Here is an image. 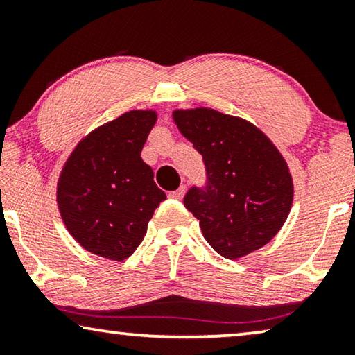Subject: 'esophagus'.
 Returning <instances> with one entry per match:
<instances>
[{
  "label": "esophagus",
  "mask_w": 355,
  "mask_h": 355,
  "mask_svg": "<svg viewBox=\"0 0 355 355\" xmlns=\"http://www.w3.org/2000/svg\"><path fill=\"white\" fill-rule=\"evenodd\" d=\"M183 196H184V186H180L177 191H173L169 194L171 199H175V200H182Z\"/></svg>",
  "instance_id": "1"
}]
</instances>
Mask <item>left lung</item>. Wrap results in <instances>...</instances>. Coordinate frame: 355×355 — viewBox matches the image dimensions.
<instances>
[{"label": "left lung", "mask_w": 355, "mask_h": 355, "mask_svg": "<svg viewBox=\"0 0 355 355\" xmlns=\"http://www.w3.org/2000/svg\"><path fill=\"white\" fill-rule=\"evenodd\" d=\"M173 120L205 164V186H192L183 203L199 219L208 244L228 260L268 244L293 205L284 156L244 119L196 107L173 111Z\"/></svg>", "instance_id": "1"}]
</instances>
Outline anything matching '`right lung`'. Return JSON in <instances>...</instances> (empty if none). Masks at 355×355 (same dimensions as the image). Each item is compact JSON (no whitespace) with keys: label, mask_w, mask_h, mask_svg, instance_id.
I'll return each mask as SVG.
<instances>
[{"label":"right lung","mask_w":355,"mask_h":355,"mask_svg":"<svg viewBox=\"0 0 355 355\" xmlns=\"http://www.w3.org/2000/svg\"><path fill=\"white\" fill-rule=\"evenodd\" d=\"M155 111H130L78 144L58 182V207L70 235L92 254L122 261L142 243L166 200L141 158Z\"/></svg>","instance_id":"1"}]
</instances>
